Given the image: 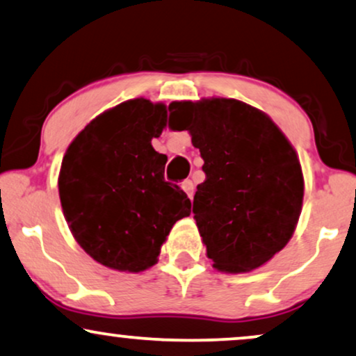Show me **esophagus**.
<instances>
[{
	"mask_svg": "<svg viewBox=\"0 0 356 356\" xmlns=\"http://www.w3.org/2000/svg\"><path fill=\"white\" fill-rule=\"evenodd\" d=\"M182 191L187 193L188 199H192V197H193V182L192 181H184L182 182Z\"/></svg>",
	"mask_w": 356,
	"mask_h": 356,
	"instance_id": "1",
	"label": "esophagus"
}]
</instances>
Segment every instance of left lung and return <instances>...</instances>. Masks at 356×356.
Listing matches in <instances>:
<instances>
[{
	"instance_id": "1",
	"label": "left lung",
	"mask_w": 356,
	"mask_h": 356,
	"mask_svg": "<svg viewBox=\"0 0 356 356\" xmlns=\"http://www.w3.org/2000/svg\"><path fill=\"white\" fill-rule=\"evenodd\" d=\"M170 128L188 131L204 159L193 218L213 268L248 273L294 235L304 199L298 152L276 123L235 98L172 102Z\"/></svg>"
}]
</instances>
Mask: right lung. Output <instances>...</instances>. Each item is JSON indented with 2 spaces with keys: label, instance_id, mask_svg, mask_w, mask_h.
Listing matches in <instances>:
<instances>
[{
  "label": "right lung",
  "instance_id": "1",
  "mask_svg": "<svg viewBox=\"0 0 356 356\" xmlns=\"http://www.w3.org/2000/svg\"><path fill=\"white\" fill-rule=\"evenodd\" d=\"M168 126V106L146 98L93 118L67 147L58 197L72 235L103 266L141 273L154 266L191 200L164 181L168 156L151 141Z\"/></svg>",
  "mask_w": 356,
  "mask_h": 356
}]
</instances>
